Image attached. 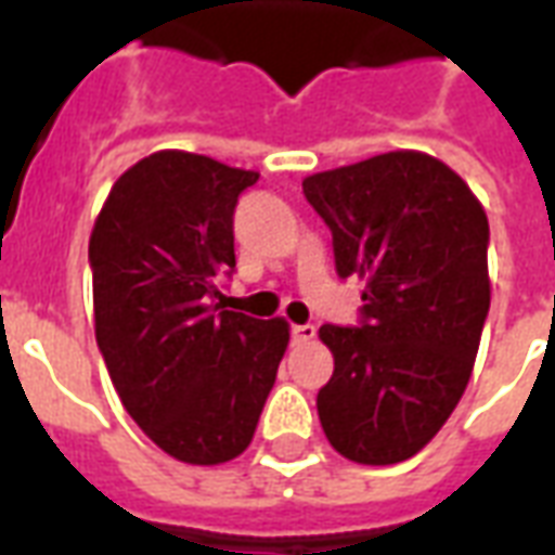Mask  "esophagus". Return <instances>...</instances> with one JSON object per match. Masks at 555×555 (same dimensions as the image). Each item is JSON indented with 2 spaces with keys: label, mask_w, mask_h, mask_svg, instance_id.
<instances>
[{
  "label": "esophagus",
  "mask_w": 555,
  "mask_h": 555,
  "mask_svg": "<svg viewBox=\"0 0 555 555\" xmlns=\"http://www.w3.org/2000/svg\"><path fill=\"white\" fill-rule=\"evenodd\" d=\"M291 334H294V344H311V340H314L317 328L311 323L294 325V328H291Z\"/></svg>",
  "instance_id": "obj_1"
}]
</instances>
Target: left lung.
Returning <instances> with one entry per match:
<instances>
[{"mask_svg":"<svg viewBox=\"0 0 555 555\" xmlns=\"http://www.w3.org/2000/svg\"><path fill=\"white\" fill-rule=\"evenodd\" d=\"M332 230L334 268L363 279V325H323L334 372L317 413L337 454L410 460L454 413L475 370L492 282L489 221L463 177L390 151L302 180Z\"/></svg>","mask_w":555,"mask_h":555,"instance_id":"left-lung-1","label":"left lung"}]
</instances>
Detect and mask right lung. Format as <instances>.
<instances>
[{
  "label": "right lung",
  "instance_id": "add662e5",
  "mask_svg": "<svg viewBox=\"0 0 555 555\" xmlns=\"http://www.w3.org/2000/svg\"><path fill=\"white\" fill-rule=\"evenodd\" d=\"M259 171L156 151L109 189L90 235L95 340L118 399L147 439L189 465L253 442L291 340L282 317L211 302L235 268L232 211Z\"/></svg>",
  "mask_w": 555,
  "mask_h": 555
}]
</instances>
